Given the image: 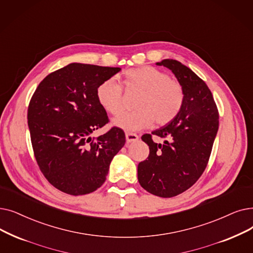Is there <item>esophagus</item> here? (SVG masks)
<instances>
[{"mask_svg":"<svg viewBox=\"0 0 253 253\" xmlns=\"http://www.w3.org/2000/svg\"><path fill=\"white\" fill-rule=\"evenodd\" d=\"M126 140H127V142L136 141V140H138V135L136 133H132V132H126Z\"/></svg>","mask_w":253,"mask_h":253,"instance_id":"34e87169","label":"esophagus"}]
</instances>
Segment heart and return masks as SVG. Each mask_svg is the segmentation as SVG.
<instances>
[{"instance_id":"b5f03b06","label":"heart","mask_w":253,"mask_h":253,"mask_svg":"<svg viewBox=\"0 0 253 253\" xmlns=\"http://www.w3.org/2000/svg\"><path fill=\"white\" fill-rule=\"evenodd\" d=\"M127 92H139L133 112L124 113L114 120V124L125 130H139L150 126L166 125L180 113L185 99L183 85L162 70L152 66L128 69L124 72ZM97 100L108 114L117 116L123 112L124 90L116 78L103 81L96 90Z\"/></svg>"}]
</instances>
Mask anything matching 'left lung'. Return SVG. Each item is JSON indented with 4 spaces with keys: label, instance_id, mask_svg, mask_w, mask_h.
I'll return each instance as SVG.
<instances>
[{
    "label": "left lung",
    "instance_id": "1",
    "mask_svg": "<svg viewBox=\"0 0 253 253\" xmlns=\"http://www.w3.org/2000/svg\"><path fill=\"white\" fill-rule=\"evenodd\" d=\"M157 65L171 70L184 87L185 99L178 116L152 132L167 138L164 144L154 143L151 134L141 136L150 154L139 162L137 178L148 192L172 197L189 189L206 169L218 131L219 114L210 89L190 68L171 59Z\"/></svg>",
    "mask_w": 253,
    "mask_h": 253
}]
</instances>
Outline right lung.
Instances as JSON below:
<instances>
[{"instance_id":"right-lung-1","label":"right lung","mask_w":253,"mask_h":253,"mask_svg":"<svg viewBox=\"0 0 253 253\" xmlns=\"http://www.w3.org/2000/svg\"><path fill=\"white\" fill-rule=\"evenodd\" d=\"M121 68L71 63L48 74L28 107V125L38 167L57 189L84 195L105 182L109 164L125 145L122 129L91 137L108 123L96 90Z\"/></svg>"}]
</instances>
